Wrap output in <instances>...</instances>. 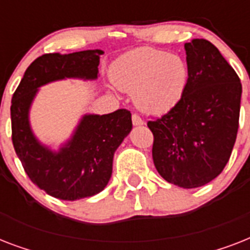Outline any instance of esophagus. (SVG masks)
<instances>
[{
  "label": "esophagus",
  "instance_id": "esophagus-1",
  "mask_svg": "<svg viewBox=\"0 0 250 250\" xmlns=\"http://www.w3.org/2000/svg\"><path fill=\"white\" fill-rule=\"evenodd\" d=\"M132 123H133V125H144V121L141 119L140 115H137V114H132Z\"/></svg>",
  "mask_w": 250,
  "mask_h": 250
}]
</instances>
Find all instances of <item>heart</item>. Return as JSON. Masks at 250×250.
Wrapping results in <instances>:
<instances>
[{"instance_id": "heart-1", "label": "heart", "mask_w": 250, "mask_h": 250, "mask_svg": "<svg viewBox=\"0 0 250 250\" xmlns=\"http://www.w3.org/2000/svg\"><path fill=\"white\" fill-rule=\"evenodd\" d=\"M114 84L133 92V101L149 114H165L178 105L188 86V64L178 54L140 48L122 56L111 71Z\"/></svg>"}]
</instances>
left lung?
Masks as SVG:
<instances>
[{
    "label": "left lung",
    "instance_id": "left-lung-1",
    "mask_svg": "<svg viewBox=\"0 0 250 250\" xmlns=\"http://www.w3.org/2000/svg\"><path fill=\"white\" fill-rule=\"evenodd\" d=\"M188 86L178 105L148 122L153 161L165 180L205 186L221 174L236 141L241 83L232 66L205 39L184 44Z\"/></svg>",
    "mask_w": 250,
    "mask_h": 250
}]
</instances>
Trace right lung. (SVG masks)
I'll use <instances>...</instances> for the list:
<instances>
[{"label": "right lung", "instance_id": "add662e5", "mask_svg": "<svg viewBox=\"0 0 250 250\" xmlns=\"http://www.w3.org/2000/svg\"><path fill=\"white\" fill-rule=\"evenodd\" d=\"M102 50L39 57L25 70L11 100V140L25 174L53 197L75 201L101 192L113 171L117 148L132 128L131 113L118 109L105 115H84L74 136L58 153L33 136L28 110L37 88L64 78L96 79Z\"/></svg>", "mask_w": 250, "mask_h": 250}]
</instances>
